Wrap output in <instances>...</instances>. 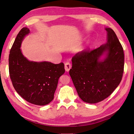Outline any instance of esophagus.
Wrapping results in <instances>:
<instances>
[{
	"instance_id": "1",
	"label": "esophagus",
	"mask_w": 134,
	"mask_h": 134,
	"mask_svg": "<svg viewBox=\"0 0 134 134\" xmlns=\"http://www.w3.org/2000/svg\"><path fill=\"white\" fill-rule=\"evenodd\" d=\"M71 68V65L70 63H66L65 64V69L66 71H69Z\"/></svg>"
}]
</instances>
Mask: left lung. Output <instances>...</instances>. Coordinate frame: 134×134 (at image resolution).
I'll use <instances>...</instances> for the list:
<instances>
[{
	"label": "left lung",
	"instance_id": "1",
	"mask_svg": "<svg viewBox=\"0 0 134 134\" xmlns=\"http://www.w3.org/2000/svg\"><path fill=\"white\" fill-rule=\"evenodd\" d=\"M107 42L94 50H84L72 58L69 74L80 98L88 103L100 102L110 96L122 80L123 47L115 32L106 28ZM107 57L99 58L104 52Z\"/></svg>",
	"mask_w": 134,
	"mask_h": 134
}]
</instances>
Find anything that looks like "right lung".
Wrapping results in <instances>:
<instances>
[{
  "instance_id": "1",
  "label": "right lung",
  "mask_w": 134,
  "mask_h": 134,
  "mask_svg": "<svg viewBox=\"0 0 134 134\" xmlns=\"http://www.w3.org/2000/svg\"><path fill=\"white\" fill-rule=\"evenodd\" d=\"M30 32L24 27L19 31L9 56V71L12 84L23 99L32 104L44 106L53 100L60 77L65 72L64 64L30 62L22 55L23 38Z\"/></svg>"
}]
</instances>
